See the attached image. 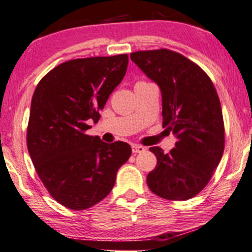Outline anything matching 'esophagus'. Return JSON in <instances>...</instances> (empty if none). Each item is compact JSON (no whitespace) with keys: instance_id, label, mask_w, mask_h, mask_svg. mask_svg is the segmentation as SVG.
<instances>
[{"instance_id":"34e87169","label":"esophagus","mask_w":252,"mask_h":252,"mask_svg":"<svg viewBox=\"0 0 252 252\" xmlns=\"http://www.w3.org/2000/svg\"><path fill=\"white\" fill-rule=\"evenodd\" d=\"M146 150V148L143 146L140 145H132V152L134 154H138V153H143Z\"/></svg>"}]
</instances>
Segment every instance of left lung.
<instances>
[{"mask_svg": "<svg viewBox=\"0 0 252 252\" xmlns=\"http://www.w3.org/2000/svg\"><path fill=\"white\" fill-rule=\"evenodd\" d=\"M134 63L158 84L162 94L163 127L177 138L147 176L153 193L168 200H188L207 185L224 149L220 99L208 75L177 52L161 48L130 53Z\"/></svg>", "mask_w": 252, "mask_h": 252, "instance_id": "8db88e82", "label": "left lung"}]
</instances>
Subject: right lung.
Here are the masks:
<instances>
[{"instance_id": "1", "label": "right lung", "mask_w": 252, "mask_h": 252, "mask_svg": "<svg viewBox=\"0 0 252 252\" xmlns=\"http://www.w3.org/2000/svg\"><path fill=\"white\" fill-rule=\"evenodd\" d=\"M128 55L74 59L41 78L31 102L28 149L48 193L64 207L82 211L110 193L128 143L103 142L86 133L99 120L122 82Z\"/></svg>"}]
</instances>
